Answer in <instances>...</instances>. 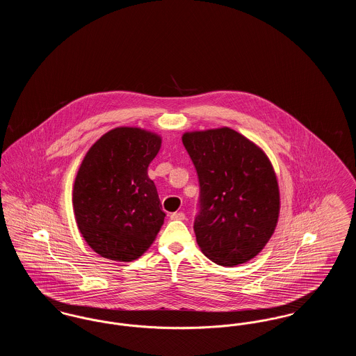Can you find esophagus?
<instances>
[{"mask_svg":"<svg viewBox=\"0 0 356 356\" xmlns=\"http://www.w3.org/2000/svg\"><path fill=\"white\" fill-rule=\"evenodd\" d=\"M186 215L183 212H173L170 213V220H184Z\"/></svg>","mask_w":356,"mask_h":356,"instance_id":"obj_1","label":"esophagus"}]
</instances>
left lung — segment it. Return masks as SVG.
Here are the masks:
<instances>
[{
	"mask_svg": "<svg viewBox=\"0 0 356 356\" xmlns=\"http://www.w3.org/2000/svg\"><path fill=\"white\" fill-rule=\"evenodd\" d=\"M181 138L200 183L193 229L202 252L224 267L247 263L266 247L279 219L280 193L270 159L228 127Z\"/></svg>",
	"mask_w": 356,
	"mask_h": 356,
	"instance_id": "1",
	"label": "left lung"
}]
</instances>
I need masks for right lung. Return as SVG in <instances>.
Instances as JSON below:
<instances>
[{
	"label": "right lung",
	"instance_id": "right-lung-1",
	"mask_svg": "<svg viewBox=\"0 0 356 356\" xmlns=\"http://www.w3.org/2000/svg\"><path fill=\"white\" fill-rule=\"evenodd\" d=\"M160 147L157 134L119 127L85 154L72 202L79 231L96 254L132 261L152 245L165 218L148 176Z\"/></svg>",
	"mask_w": 356,
	"mask_h": 356
}]
</instances>
